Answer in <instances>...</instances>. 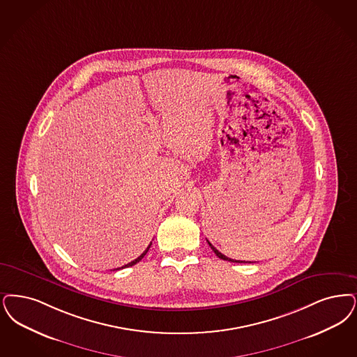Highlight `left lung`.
<instances>
[{"label":"left lung","mask_w":357,"mask_h":357,"mask_svg":"<svg viewBox=\"0 0 357 357\" xmlns=\"http://www.w3.org/2000/svg\"><path fill=\"white\" fill-rule=\"evenodd\" d=\"M208 242V241H207ZM210 244V247L213 248V251H214L215 254H216V257H220V259H223V260H229V261H234V263H247V261H241V260H234V259H229V257H226V255H223L222 252H219L216 248H215L214 245L211 244V243L208 242ZM248 263H251V261H248Z\"/></svg>","instance_id":"left-lung-1"}]
</instances>
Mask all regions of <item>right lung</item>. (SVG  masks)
Listing matches in <instances>:
<instances>
[{
    "label": "right lung",
    "mask_w": 357,
    "mask_h": 357,
    "mask_svg": "<svg viewBox=\"0 0 357 357\" xmlns=\"http://www.w3.org/2000/svg\"><path fill=\"white\" fill-rule=\"evenodd\" d=\"M150 245H151V243H150V244H149V247H147V248H146V250H144V251H143V254H142V255H141V257H137V259H135V260H132V261H130V263H128V264H125V266H123V267H121V268H126V267H131V266H134V264H137V263H138V261H139V260H142V257H144V255H146V254H147V251H149V248H150ZM121 268H116V270H121Z\"/></svg>",
    "instance_id": "obj_1"
}]
</instances>
